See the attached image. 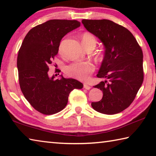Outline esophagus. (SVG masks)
<instances>
[{
	"label": "esophagus",
	"instance_id": "esophagus-1",
	"mask_svg": "<svg viewBox=\"0 0 156 156\" xmlns=\"http://www.w3.org/2000/svg\"><path fill=\"white\" fill-rule=\"evenodd\" d=\"M84 88L86 89H87V90H89V89H91V87L89 86V85H88L87 84H84Z\"/></svg>",
	"mask_w": 156,
	"mask_h": 156
}]
</instances>
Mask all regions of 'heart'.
I'll use <instances>...</instances> for the list:
<instances>
[{
  "mask_svg": "<svg viewBox=\"0 0 156 156\" xmlns=\"http://www.w3.org/2000/svg\"><path fill=\"white\" fill-rule=\"evenodd\" d=\"M96 43V39L92 34L86 32L82 36V44L84 49L90 46L95 47ZM59 52H62V45L59 47ZM94 71V65L87 62H75L67 66L65 68L66 74L80 80H87Z\"/></svg>",
  "mask_w": 156,
  "mask_h": 156,
  "instance_id": "obj_1",
  "label": "heart"
}]
</instances>
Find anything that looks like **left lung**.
<instances>
[{
    "label": "left lung",
    "instance_id": "obj_1",
    "mask_svg": "<svg viewBox=\"0 0 156 156\" xmlns=\"http://www.w3.org/2000/svg\"><path fill=\"white\" fill-rule=\"evenodd\" d=\"M82 23L105 49L97 74L105 80L94 86L102 91L103 96L100 101L91 102V107L104 114L120 113L132 103L143 82L141 47L127 29L112 20L84 19Z\"/></svg>",
    "mask_w": 156,
    "mask_h": 156
}]
</instances>
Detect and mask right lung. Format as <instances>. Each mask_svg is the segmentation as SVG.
<instances>
[{
  "label": "right lung",
  "mask_w": 156,
  "mask_h": 156,
  "mask_svg": "<svg viewBox=\"0 0 156 156\" xmlns=\"http://www.w3.org/2000/svg\"><path fill=\"white\" fill-rule=\"evenodd\" d=\"M80 26L78 20H49L33 27L18 51L17 67L20 89L34 109L51 115L62 111L69 93L82 89L83 83L73 78L49 77V65L58 52L60 41Z\"/></svg>",
  "instance_id": "add662e5"
}]
</instances>
